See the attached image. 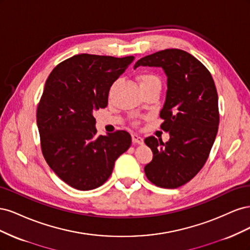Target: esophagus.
<instances>
[{"mask_svg": "<svg viewBox=\"0 0 250 250\" xmlns=\"http://www.w3.org/2000/svg\"><path fill=\"white\" fill-rule=\"evenodd\" d=\"M131 138H132V142L135 143V144H143V143H144L143 138L140 137V135H138V134L133 133V134L131 135Z\"/></svg>", "mask_w": 250, "mask_h": 250, "instance_id": "1", "label": "esophagus"}]
</instances>
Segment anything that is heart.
I'll return each mask as SVG.
<instances>
[{
	"label": "heart",
	"mask_w": 250,
	"mask_h": 250,
	"mask_svg": "<svg viewBox=\"0 0 250 250\" xmlns=\"http://www.w3.org/2000/svg\"><path fill=\"white\" fill-rule=\"evenodd\" d=\"M138 81L140 83V87L141 88H146L150 86H160L162 87V81L161 78L157 76L156 74L152 72H142L139 76H138ZM138 122H135L137 124Z\"/></svg>",
	"instance_id": "heart-1"
}]
</instances>
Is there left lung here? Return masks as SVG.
Here are the masks:
<instances>
[{
    "label": "left lung",
    "instance_id": "1",
    "mask_svg": "<svg viewBox=\"0 0 250 250\" xmlns=\"http://www.w3.org/2000/svg\"><path fill=\"white\" fill-rule=\"evenodd\" d=\"M161 66L168 89L160 117L161 128L170 133L164 143L145 139L152 161L145 166L147 178L157 187L176 188L188 183L206 164L219 125L218 94L209 71L190 53L166 49L138 60L134 69Z\"/></svg>",
    "mask_w": 250,
    "mask_h": 250
}]
</instances>
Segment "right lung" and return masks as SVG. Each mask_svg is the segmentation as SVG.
I'll list each match as a JSON object with an SVG mask.
<instances>
[{
  "label": "right lung",
  "instance_id": "right-lung-1",
  "mask_svg": "<svg viewBox=\"0 0 250 250\" xmlns=\"http://www.w3.org/2000/svg\"><path fill=\"white\" fill-rule=\"evenodd\" d=\"M133 59L75 55L57 64L46 81L36 111L42 152L56 175L74 188L102 186L131 145L125 130L97 137L93 111L107 106L111 84Z\"/></svg>",
  "mask_w": 250,
  "mask_h": 250
}]
</instances>
